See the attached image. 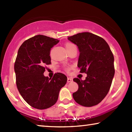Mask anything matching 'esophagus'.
Wrapping results in <instances>:
<instances>
[{"label":"esophagus","mask_w":132,"mask_h":132,"mask_svg":"<svg viewBox=\"0 0 132 132\" xmlns=\"http://www.w3.org/2000/svg\"><path fill=\"white\" fill-rule=\"evenodd\" d=\"M72 81H73V79H71V78H70V77L68 78V80H67V82H72Z\"/></svg>","instance_id":"34e87169"}]
</instances>
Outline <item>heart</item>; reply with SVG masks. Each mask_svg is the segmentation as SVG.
<instances>
[{
    "instance_id": "heart-1",
    "label": "heart",
    "mask_w": 132,
    "mask_h": 132,
    "mask_svg": "<svg viewBox=\"0 0 132 132\" xmlns=\"http://www.w3.org/2000/svg\"><path fill=\"white\" fill-rule=\"evenodd\" d=\"M75 46V45L73 44H71V43H67L65 45V46H66V49H68L69 48H70V47H71V46Z\"/></svg>"
}]
</instances>
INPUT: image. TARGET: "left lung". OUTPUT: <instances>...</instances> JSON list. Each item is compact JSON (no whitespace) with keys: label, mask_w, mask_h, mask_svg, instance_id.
Returning a JSON list of instances; mask_svg holds the SVG:
<instances>
[{"label":"left lung","mask_w":132,"mask_h":132,"mask_svg":"<svg viewBox=\"0 0 132 132\" xmlns=\"http://www.w3.org/2000/svg\"><path fill=\"white\" fill-rule=\"evenodd\" d=\"M68 39L77 46L80 52L77 66L80 72L87 74L84 80L73 79L79 88L73 97L82 106L96 105L110 89L115 75L114 57L107 42L92 33H79Z\"/></svg>","instance_id":"8db88e82"}]
</instances>
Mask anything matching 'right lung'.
<instances>
[{
  "label": "right lung",
  "mask_w": 132,
  "mask_h": 132,
  "mask_svg": "<svg viewBox=\"0 0 132 132\" xmlns=\"http://www.w3.org/2000/svg\"><path fill=\"white\" fill-rule=\"evenodd\" d=\"M59 40L37 35L24 41L17 52L14 71L18 90L33 108L44 109L53 106L67 77L61 73L52 77L44 75V66L51 64L50 51Z\"/></svg>",
  "instance_id": "right-lung-1"
}]
</instances>
